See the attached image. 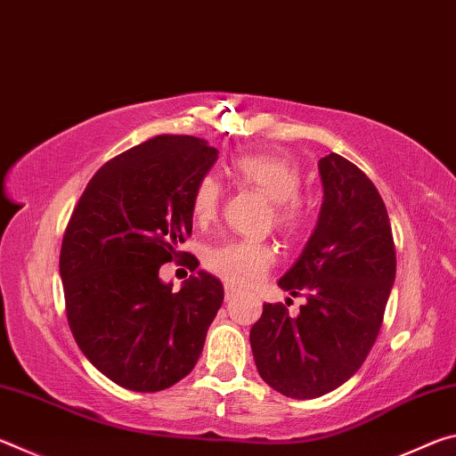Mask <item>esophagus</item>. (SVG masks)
Instances as JSON below:
<instances>
[{
    "instance_id": "obj_1",
    "label": "esophagus",
    "mask_w": 456,
    "mask_h": 456,
    "mask_svg": "<svg viewBox=\"0 0 456 456\" xmlns=\"http://www.w3.org/2000/svg\"><path fill=\"white\" fill-rule=\"evenodd\" d=\"M235 296H237V291L233 289V285L225 283V297H227V299H231V297H235Z\"/></svg>"
}]
</instances>
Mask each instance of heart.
<instances>
[{
    "mask_svg": "<svg viewBox=\"0 0 456 456\" xmlns=\"http://www.w3.org/2000/svg\"><path fill=\"white\" fill-rule=\"evenodd\" d=\"M229 173L241 187H249L272 200L273 225L285 235H296L305 221V209L299 200L302 173L289 160L264 152L237 154ZM221 187L211 175L200 176L191 197V209L199 223H209L219 209ZM207 267L231 285H251L259 281L273 264V251L261 241H227L207 253Z\"/></svg>",
    "mask_w": 456,
    "mask_h": 456,
    "instance_id": "1",
    "label": "heart"
}]
</instances>
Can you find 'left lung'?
I'll return each mask as SVG.
<instances>
[{
    "label": "left lung",
    "mask_w": 456,
    "mask_h": 456,
    "mask_svg": "<svg viewBox=\"0 0 456 456\" xmlns=\"http://www.w3.org/2000/svg\"><path fill=\"white\" fill-rule=\"evenodd\" d=\"M318 167V225L277 281L307 302L297 315L283 304H264L249 334L259 376L297 400L328 395L358 372L380 331L396 275L390 219L374 183L336 152Z\"/></svg>",
    "instance_id": "8db88e82"
}]
</instances>
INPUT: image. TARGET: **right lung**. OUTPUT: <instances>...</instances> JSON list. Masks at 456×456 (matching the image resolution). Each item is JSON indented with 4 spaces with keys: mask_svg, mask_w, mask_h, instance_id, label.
Instances as JSON below:
<instances>
[{
    "mask_svg": "<svg viewBox=\"0 0 456 456\" xmlns=\"http://www.w3.org/2000/svg\"><path fill=\"white\" fill-rule=\"evenodd\" d=\"M217 149L197 136L163 134L108 160L68 221L60 251L66 315L76 344L112 382L159 392L183 380L223 304V285L200 269L179 291L159 277L183 259L191 197Z\"/></svg>",
    "mask_w": 456,
    "mask_h": 456,
    "instance_id": "1",
    "label": "right lung"
}]
</instances>
